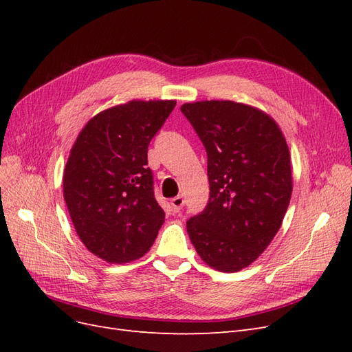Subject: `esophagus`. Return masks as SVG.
<instances>
[{
	"label": "esophagus",
	"mask_w": 352,
	"mask_h": 352,
	"mask_svg": "<svg viewBox=\"0 0 352 352\" xmlns=\"http://www.w3.org/2000/svg\"><path fill=\"white\" fill-rule=\"evenodd\" d=\"M184 204H185V199H184V197H180V195L170 199V207H172L173 212H179L180 210L184 208Z\"/></svg>",
	"instance_id": "esophagus-1"
}]
</instances>
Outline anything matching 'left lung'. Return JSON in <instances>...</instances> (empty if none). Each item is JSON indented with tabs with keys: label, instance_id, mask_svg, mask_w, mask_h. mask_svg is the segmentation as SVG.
I'll list each match as a JSON object with an SVG mask.
<instances>
[{
	"label": "left lung",
	"instance_id": "8db88e82",
	"mask_svg": "<svg viewBox=\"0 0 352 352\" xmlns=\"http://www.w3.org/2000/svg\"><path fill=\"white\" fill-rule=\"evenodd\" d=\"M207 151L210 199L186 221L210 267H248L282 226L292 195L291 155L279 124L248 104L197 101L180 107Z\"/></svg>",
	"mask_w": 352,
	"mask_h": 352
}]
</instances>
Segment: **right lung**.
Instances as JSON below:
<instances>
[{
    "label": "right lung",
    "instance_id": "right-lung-1",
    "mask_svg": "<svg viewBox=\"0 0 352 352\" xmlns=\"http://www.w3.org/2000/svg\"><path fill=\"white\" fill-rule=\"evenodd\" d=\"M175 105V100L114 105L94 116L72 146L63 195L79 239L104 261L141 258L164 223L146 155Z\"/></svg>",
    "mask_w": 352,
    "mask_h": 352
}]
</instances>
